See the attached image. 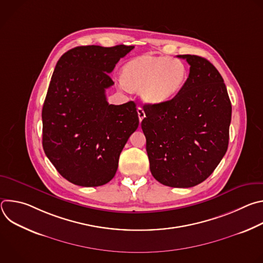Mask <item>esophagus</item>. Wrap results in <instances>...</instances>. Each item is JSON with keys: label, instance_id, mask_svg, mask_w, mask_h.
Returning a JSON list of instances; mask_svg holds the SVG:
<instances>
[{"label": "esophagus", "instance_id": "obj_1", "mask_svg": "<svg viewBox=\"0 0 263 263\" xmlns=\"http://www.w3.org/2000/svg\"><path fill=\"white\" fill-rule=\"evenodd\" d=\"M137 114H138V119H139V122H141V121L144 119V117H145L144 111H143V109H142L141 107H138V108H137Z\"/></svg>", "mask_w": 263, "mask_h": 263}]
</instances>
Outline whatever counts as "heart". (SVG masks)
<instances>
[{
    "label": "heart",
    "mask_w": 263,
    "mask_h": 263,
    "mask_svg": "<svg viewBox=\"0 0 263 263\" xmlns=\"http://www.w3.org/2000/svg\"><path fill=\"white\" fill-rule=\"evenodd\" d=\"M187 74V66L180 59L144 56L127 63L121 79L127 89L140 91L145 102L159 104L181 90Z\"/></svg>",
    "instance_id": "obj_1"
}]
</instances>
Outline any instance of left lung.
Segmentation results:
<instances>
[{
  "mask_svg": "<svg viewBox=\"0 0 263 263\" xmlns=\"http://www.w3.org/2000/svg\"><path fill=\"white\" fill-rule=\"evenodd\" d=\"M178 57L191 65L189 78L173 99L143 105L141 129L153 177L187 189L206 180L226 154L232 106L212 63L196 55Z\"/></svg>",
  "mask_w": 263,
  "mask_h": 263,
  "instance_id": "8db88e82",
  "label": "left lung"
}]
</instances>
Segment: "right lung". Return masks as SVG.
<instances>
[{
  "mask_svg": "<svg viewBox=\"0 0 263 263\" xmlns=\"http://www.w3.org/2000/svg\"><path fill=\"white\" fill-rule=\"evenodd\" d=\"M133 46L73 48L58 60L43 107L44 151L72 184L96 187L115 177L122 149L137 129L134 102L108 104L110 72Z\"/></svg>",
  "mask_w": 263,
  "mask_h": 263,
  "instance_id": "obj_1",
  "label": "right lung"
}]
</instances>
